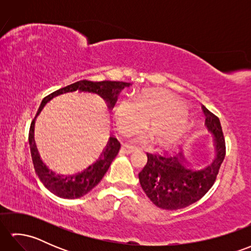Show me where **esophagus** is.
I'll use <instances>...</instances> for the list:
<instances>
[{"mask_svg":"<svg viewBox=\"0 0 251 251\" xmlns=\"http://www.w3.org/2000/svg\"><path fill=\"white\" fill-rule=\"evenodd\" d=\"M122 151L126 153V154H130L135 151V148L134 147H130V146H127V145H123L122 146Z\"/></svg>","mask_w":251,"mask_h":251,"instance_id":"esophagus-1","label":"esophagus"}]
</instances>
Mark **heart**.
<instances>
[{
	"instance_id": "1",
	"label": "heart",
	"mask_w": 251,
	"mask_h": 251,
	"mask_svg": "<svg viewBox=\"0 0 251 251\" xmlns=\"http://www.w3.org/2000/svg\"><path fill=\"white\" fill-rule=\"evenodd\" d=\"M115 125L123 134H129L145 126L154 142L167 146L177 140L188 124V112L179 100L166 90H145L136 101L123 98L114 108ZM146 142L150 137L141 135Z\"/></svg>"
}]
</instances>
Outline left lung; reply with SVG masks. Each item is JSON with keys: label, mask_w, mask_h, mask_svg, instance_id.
Instances as JSON below:
<instances>
[{"label": "left lung", "mask_w": 251, "mask_h": 251, "mask_svg": "<svg viewBox=\"0 0 251 251\" xmlns=\"http://www.w3.org/2000/svg\"><path fill=\"white\" fill-rule=\"evenodd\" d=\"M205 125L212 137L215 156L206 164L186 162L181 152L147 153V165L139 173L142 190L154 205L177 210L200 201L214 185L226 156V140L219 117L201 105Z\"/></svg>", "instance_id": "left-lung-1"}]
</instances>
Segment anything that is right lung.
<instances>
[{
  "mask_svg": "<svg viewBox=\"0 0 251 251\" xmlns=\"http://www.w3.org/2000/svg\"><path fill=\"white\" fill-rule=\"evenodd\" d=\"M130 83L117 82V81H102V82H92V81H78L68 86L56 90L42 101L39 110H37L36 116L39 115L44 105L58 95L71 93L78 90L83 93L97 94L102 98L109 109H113L117 100V96L125 87H129ZM32 121L29 131V145L30 152L32 156V162L35 169V174L41 180V182L45 185L47 190H50L52 194L61 197V199H78L86 195L89 191H92L97 185L100 180L103 178L105 173L108 172L111 163L120 151L121 143L115 137L111 136L108 143L105 145L103 151L101 152L99 157L85 168L83 172L74 175H60L52 172L42 161L39 151L34 141V123L35 119Z\"/></svg>",
  "mask_w": 251,
  "mask_h": 251,
  "instance_id": "right-lung-1",
  "label": "right lung"
}]
</instances>
